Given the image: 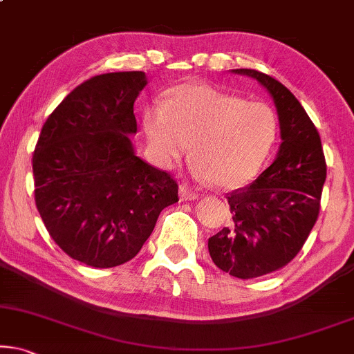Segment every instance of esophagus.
<instances>
[{
	"label": "esophagus",
	"instance_id": "obj_1",
	"mask_svg": "<svg viewBox=\"0 0 354 354\" xmlns=\"http://www.w3.org/2000/svg\"><path fill=\"white\" fill-rule=\"evenodd\" d=\"M180 196H181V199H185V201H194V199H197V197H199V192L192 191L187 185H181L180 186Z\"/></svg>",
	"mask_w": 354,
	"mask_h": 354
}]
</instances>
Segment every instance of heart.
<instances>
[{
	"mask_svg": "<svg viewBox=\"0 0 354 354\" xmlns=\"http://www.w3.org/2000/svg\"><path fill=\"white\" fill-rule=\"evenodd\" d=\"M142 126L162 167H173L191 142L192 171L220 187L251 181L279 136V120L267 103L244 102L202 84L173 87L167 100L145 108Z\"/></svg>",
	"mask_w": 354,
	"mask_h": 354,
	"instance_id": "heart-1",
	"label": "heart"
}]
</instances>
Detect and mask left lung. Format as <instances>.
<instances>
[{"label":"left lung","mask_w":354,"mask_h":354,"mask_svg":"<svg viewBox=\"0 0 354 354\" xmlns=\"http://www.w3.org/2000/svg\"><path fill=\"white\" fill-rule=\"evenodd\" d=\"M256 79L279 113L281 144L273 163L228 199L233 223L209 238L214 263L236 279H256L293 261L319 216L327 165L320 136L283 84L256 69H233Z\"/></svg>","instance_id":"obj_1"}]
</instances>
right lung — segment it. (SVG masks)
<instances>
[{
    "mask_svg": "<svg viewBox=\"0 0 354 354\" xmlns=\"http://www.w3.org/2000/svg\"><path fill=\"white\" fill-rule=\"evenodd\" d=\"M142 71L77 86L48 116L32 167L35 204L53 241L75 261L110 268L131 261L165 207L178 202L167 171L136 155L134 102Z\"/></svg>",
    "mask_w": 354,
    "mask_h": 354,
    "instance_id": "obj_1",
    "label": "right lung"
}]
</instances>
